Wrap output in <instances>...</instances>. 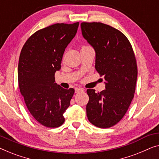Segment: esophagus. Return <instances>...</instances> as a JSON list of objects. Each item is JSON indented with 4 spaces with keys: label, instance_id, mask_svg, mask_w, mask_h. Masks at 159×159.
Instances as JSON below:
<instances>
[{
    "label": "esophagus",
    "instance_id": "obj_1",
    "mask_svg": "<svg viewBox=\"0 0 159 159\" xmlns=\"http://www.w3.org/2000/svg\"><path fill=\"white\" fill-rule=\"evenodd\" d=\"M84 89H82V88H76L75 89V93H79V92H82V91H84Z\"/></svg>",
    "mask_w": 159,
    "mask_h": 159
}]
</instances>
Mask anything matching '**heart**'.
Here are the masks:
<instances>
[{
  "label": "heart",
  "mask_w": 159,
  "mask_h": 159,
  "mask_svg": "<svg viewBox=\"0 0 159 159\" xmlns=\"http://www.w3.org/2000/svg\"><path fill=\"white\" fill-rule=\"evenodd\" d=\"M85 47H87V46H86V45H83V46H82V48H85Z\"/></svg>",
  "instance_id": "obj_1"
}]
</instances>
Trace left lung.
<instances>
[{
  "mask_svg": "<svg viewBox=\"0 0 159 159\" xmlns=\"http://www.w3.org/2000/svg\"><path fill=\"white\" fill-rule=\"evenodd\" d=\"M82 34L96 52L95 68L104 75V91L89 89L86 115L99 128L115 125L126 114L135 92L138 66L128 39L117 29L101 22H82Z\"/></svg>",
  "mask_w": 159,
  "mask_h": 159,
  "instance_id": "1",
  "label": "left lung"
}]
</instances>
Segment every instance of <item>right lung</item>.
Segmentation results:
<instances>
[{
    "label": "right lung",
    "mask_w": 159,
    "mask_h": 159,
    "mask_svg": "<svg viewBox=\"0 0 159 159\" xmlns=\"http://www.w3.org/2000/svg\"><path fill=\"white\" fill-rule=\"evenodd\" d=\"M79 22L57 23L37 31L24 43L18 66V81L29 111L39 124L56 128L75 90L55 84L66 47L75 37Z\"/></svg>",
    "instance_id": "right-lung-1"
}]
</instances>
